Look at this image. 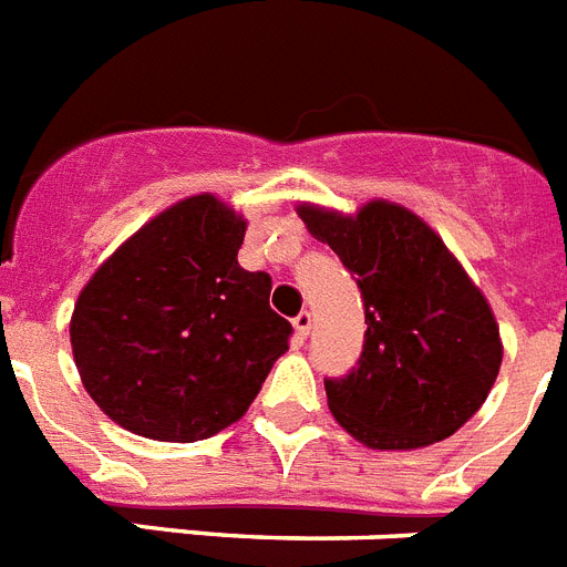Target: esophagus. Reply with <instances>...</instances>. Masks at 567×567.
<instances>
[{
	"label": "esophagus",
	"mask_w": 567,
	"mask_h": 567,
	"mask_svg": "<svg viewBox=\"0 0 567 567\" xmlns=\"http://www.w3.org/2000/svg\"><path fill=\"white\" fill-rule=\"evenodd\" d=\"M308 331H311V313L302 311L297 320H293V337H297V342H306Z\"/></svg>",
	"instance_id": "34e87169"
}]
</instances>
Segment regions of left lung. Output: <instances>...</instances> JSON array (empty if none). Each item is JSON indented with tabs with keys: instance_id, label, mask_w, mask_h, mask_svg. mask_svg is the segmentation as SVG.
Segmentation results:
<instances>
[{
	"instance_id": "1",
	"label": "left lung",
	"mask_w": 567,
	"mask_h": 567,
	"mask_svg": "<svg viewBox=\"0 0 567 567\" xmlns=\"http://www.w3.org/2000/svg\"><path fill=\"white\" fill-rule=\"evenodd\" d=\"M297 216L363 293L360 363L326 380L334 421L369 450H417L455 435L487 401L504 357L482 288L403 204L372 198L340 213L302 202Z\"/></svg>"
}]
</instances>
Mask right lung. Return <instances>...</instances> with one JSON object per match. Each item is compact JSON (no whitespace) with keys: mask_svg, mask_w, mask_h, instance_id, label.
<instances>
[{"mask_svg":"<svg viewBox=\"0 0 567 567\" xmlns=\"http://www.w3.org/2000/svg\"><path fill=\"white\" fill-rule=\"evenodd\" d=\"M247 221L218 195L181 198L123 241L83 285L69 334L92 401L117 426L193 444L239 421L291 322L270 276L239 265Z\"/></svg>","mask_w":567,"mask_h":567,"instance_id":"1","label":"right lung"}]
</instances>
